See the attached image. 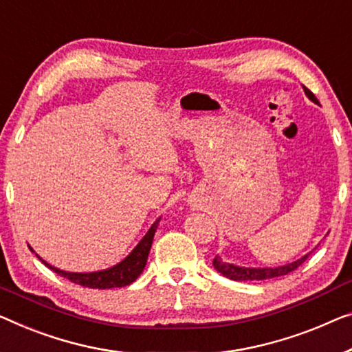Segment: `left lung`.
Listing matches in <instances>:
<instances>
[{"label": "left lung", "mask_w": 352, "mask_h": 352, "mask_svg": "<svg viewBox=\"0 0 352 352\" xmlns=\"http://www.w3.org/2000/svg\"><path fill=\"white\" fill-rule=\"evenodd\" d=\"M303 90H305L307 96L310 98L313 102L319 104V101L316 99V96L313 94V91L308 90L307 87H303ZM307 258H308V254L303 256L302 259L292 262V264H287V265H283V267H275V269H245V267H237V265L228 264V262H223L221 259L218 258V256H214L213 267L219 272V274L229 278V280H234V281L267 280V278H274V276H281V275L291 274V272L296 270L297 267H300L303 262L307 261Z\"/></svg>", "instance_id": "left-lung-1"}]
</instances>
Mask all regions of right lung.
Listing matches in <instances>:
<instances>
[{"mask_svg":"<svg viewBox=\"0 0 352 352\" xmlns=\"http://www.w3.org/2000/svg\"><path fill=\"white\" fill-rule=\"evenodd\" d=\"M156 228H158V221L150 228L148 232L145 234V237L140 240L139 245L133 250V253H131L124 261L120 262V264L112 267V269H107L102 272H93V274H71V272H63L60 269H55V267L49 265L42 259L41 261L44 262L50 270H54L55 274L61 275L63 278H67V280L76 283V285L91 287V289L123 287L138 280L139 275L142 274V270L145 269L151 243H153Z\"/></svg>","mask_w":352,"mask_h":352,"instance_id":"obj_1","label":"right lung"}]
</instances>
